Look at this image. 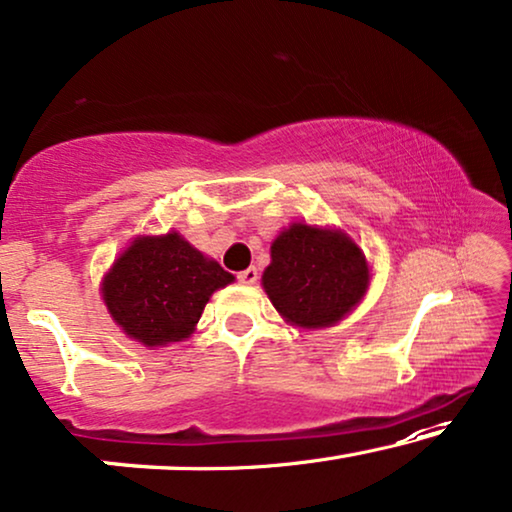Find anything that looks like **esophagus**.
I'll return each instance as SVG.
<instances>
[{
  "label": "esophagus",
  "mask_w": 512,
  "mask_h": 512,
  "mask_svg": "<svg viewBox=\"0 0 512 512\" xmlns=\"http://www.w3.org/2000/svg\"><path fill=\"white\" fill-rule=\"evenodd\" d=\"M237 279H240L242 284H256V279H258V270H256V268H247V270H242L240 275H237Z\"/></svg>",
  "instance_id": "1"
}]
</instances>
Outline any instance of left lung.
Returning a JSON list of instances; mask_svg holds the SVG:
<instances>
[{"instance_id":"1","label":"left lung","mask_w":512,"mask_h":512,"mask_svg":"<svg viewBox=\"0 0 512 512\" xmlns=\"http://www.w3.org/2000/svg\"><path fill=\"white\" fill-rule=\"evenodd\" d=\"M263 289L291 324L321 328L340 321L368 289V263L340 230L293 223L270 247Z\"/></svg>"}]
</instances>
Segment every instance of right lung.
Wrapping results in <instances>:
<instances>
[{"label":"right lung","instance_id":"right-lung-1","mask_svg":"<svg viewBox=\"0 0 512 512\" xmlns=\"http://www.w3.org/2000/svg\"><path fill=\"white\" fill-rule=\"evenodd\" d=\"M233 279L179 233H167L132 242L104 277L102 296L123 333L158 347L188 338L209 296Z\"/></svg>","mask_w":512,"mask_h":512}]
</instances>
